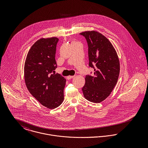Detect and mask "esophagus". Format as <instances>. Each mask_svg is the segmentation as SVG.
<instances>
[{"label":"esophagus","instance_id":"34e87169","mask_svg":"<svg viewBox=\"0 0 148 148\" xmlns=\"http://www.w3.org/2000/svg\"><path fill=\"white\" fill-rule=\"evenodd\" d=\"M75 77V76H68L66 77L67 80H71V79H73Z\"/></svg>","mask_w":148,"mask_h":148}]
</instances>
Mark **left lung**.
Segmentation results:
<instances>
[{
	"label": "left lung",
	"instance_id": "left-lung-1",
	"mask_svg": "<svg viewBox=\"0 0 148 148\" xmlns=\"http://www.w3.org/2000/svg\"><path fill=\"white\" fill-rule=\"evenodd\" d=\"M80 34L86 40L89 66L94 69V75H86L82 90L87 100L99 103L110 95L117 84L119 59L112 43L101 34L91 31Z\"/></svg>",
	"mask_w": 148,
	"mask_h": 148
}]
</instances>
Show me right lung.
I'll use <instances>...</instances> for the list:
<instances>
[{"label": "right lung", "mask_w": 148, "mask_h": 148, "mask_svg": "<svg viewBox=\"0 0 148 148\" xmlns=\"http://www.w3.org/2000/svg\"><path fill=\"white\" fill-rule=\"evenodd\" d=\"M56 37L42 38L29 50L24 64V80L30 93L43 106L55 109L64 101L66 80L55 73Z\"/></svg>", "instance_id": "add662e5"}]
</instances>
